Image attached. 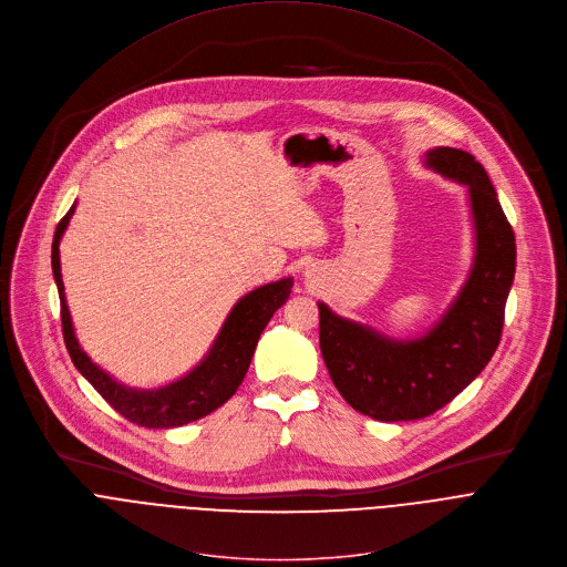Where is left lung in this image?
<instances>
[{"mask_svg": "<svg viewBox=\"0 0 567 567\" xmlns=\"http://www.w3.org/2000/svg\"><path fill=\"white\" fill-rule=\"evenodd\" d=\"M425 164L467 186L476 238L470 276L443 318L419 338L396 340L318 302L320 351L336 390L355 412L383 423L434 414L485 369L501 342L516 269L512 225L474 155L436 146Z\"/></svg>", "mask_w": 567, "mask_h": 567, "instance_id": "left-lung-1", "label": "left lung"}]
</instances>
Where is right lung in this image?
I'll list each match as a JSON object with an SVG mask.
<instances>
[{
	"instance_id": "right-lung-1",
	"label": "right lung",
	"mask_w": 567,
	"mask_h": 567,
	"mask_svg": "<svg viewBox=\"0 0 567 567\" xmlns=\"http://www.w3.org/2000/svg\"><path fill=\"white\" fill-rule=\"evenodd\" d=\"M73 212H75V205L69 209V214L60 220L55 229L51 265H53L58 291H60L64 342L78 371L117 414L148 430H168V427L194 423L198 419H205L220 405H225L240 388L245 373L251 364L258 338L267 327V322L271 320V316L289 298L293 280L282 278L278 282L262 285L249 291L247 296H243L231 309V313L227 316L205 360L186 375H182L179 381L157 390H133L117 383L113 375L100 369L86 355V351L80 347L75 338L66 296H64L62 269H60V240L69 227Z\"/></svg>"
}]
</instances>
